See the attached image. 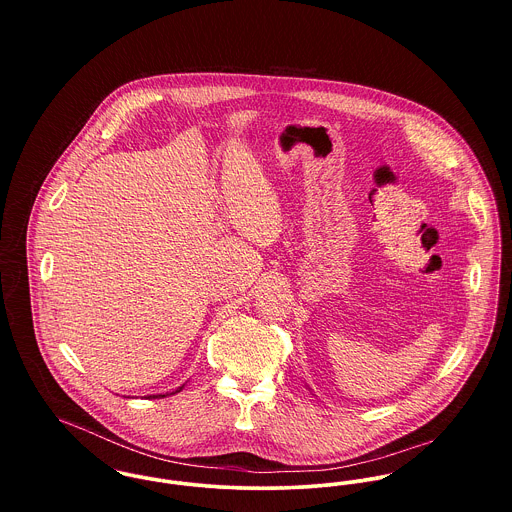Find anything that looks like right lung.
Segmentation results:
<instances>
[{
  "label": "right lung",
  "mask_w": 512,
  "mask_h": 512,
  "mask_svg": "<svg viewBox=\"0 0 512 512\" xmlns=\"http://www.w3.org/2000/svg\"><path fill=\"white\" fill-rule=\"evenodd\" d=\"M185 388V384H181L179 388H175V390H171V392H163V394H147L146 398H165V396H169V394H177V392H181Z\"/></svg>",
  "instance_id": "obj_1"
}]
</instances>
